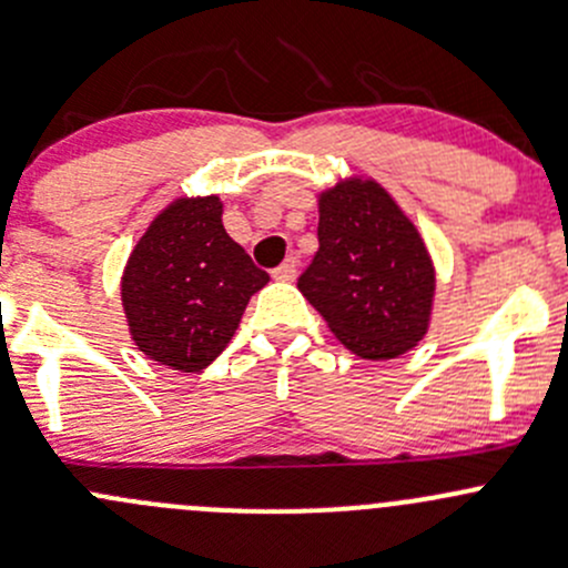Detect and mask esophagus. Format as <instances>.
Segmentation results:
<instances>
[{
    "label": "esophagus",
    "instance_id": "34e87169",
    "mask_svg": "<svg viewBox=\"0 0 568 568\" xmlns=\"http://www.w3.org/2000/svg\"><path fill=\"white\" fill-rule=\"evenodd\" d=\"M296 268H300V264H296V258L291 255V258H285L283 264L274 268V280H285V283H288V280L296 277Z\"/></svg>",
    "mask_w": 568,
    "mask_h": 568
}]
</instances>
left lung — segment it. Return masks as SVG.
<instances>
[{"instance_id": "left-lung-1", "label": "left lung", "mask_w": 568, "mask_h": 568, "mask_svg": "<svg viewBox=\"0 0 568 568\" xmlns=\"http://www.w3.org/2000/svg\"><path fill=\"white\" fill-rule=\"evenodd\" d=\"M318 253L300 291L362 359H394L427 332L435 272L425 242L381 184L339 182L321 195Z\"/></svg>"}]
</instances>
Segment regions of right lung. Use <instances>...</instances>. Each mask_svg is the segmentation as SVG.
<instances>
[{"instance_id":"1","label":"right lung","mask_w":568,"mask_h":568,"mask_svg":"<svg viewBox=\"0 0 568 568\" xmlns=\"http://www.w3.org/2000/svg\"><path fill=\"white\" fill-rule=\"evenodd\" d=\"M220 217L217 195L174 201L124 266L122 304L135 345L182 373H199L223 354L250 296L268 283Z\"/></svg>"}]
</instances>
